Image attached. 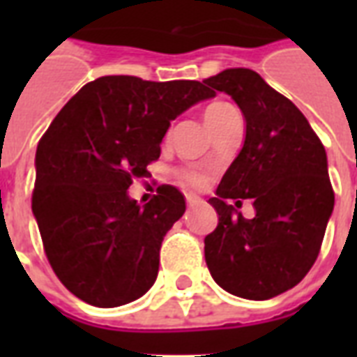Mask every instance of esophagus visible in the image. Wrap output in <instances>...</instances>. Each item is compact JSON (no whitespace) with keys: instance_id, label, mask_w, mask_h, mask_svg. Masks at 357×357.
<instances>
[{"instance_id":"34e87169","label":"esophagus","mask_w":357,"mask_h":357,"mask_svg":"<svg viewBox=\"0 0 357 357\" xmlns=\"http://www.w3.org/2000/svg\"><path fill=\"white\" fill-rule=\"evenodd\" d=\"M197 202H199V199H195V197H187V206H189V208H193Z\"/></svg>"}]
</instances>
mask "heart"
Here are the masks:
<instances>
[{"label": "heart", "mask_w": 357, "mask_h": 357, "mask_svg": "<svg viewBox=\"0 0 357 357\" xmlns=\"http://www.w3.org/2000/svg\"><path fill=\"white\" fill-rule=\"evenodd\" d=\"M235 112H237V109L231 107L229 102H214V105H210L208 109H206V112H204V120H206V124H214L218 120L229 116V114H235ZM181 179L193 187H199L204 183V176L195 170L181 172Z\"/></svg>", "instance_id": "heart-1"}]
</instances>
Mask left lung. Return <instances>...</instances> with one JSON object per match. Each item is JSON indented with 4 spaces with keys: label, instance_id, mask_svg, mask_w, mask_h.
I'll list each match as a JSON object with an SVG mask.
<instances>
[{
    "label": "left lung",
    "instance_id": "obj_1",
    "mask_svg": "<svg viewBox=\"0 0 357 357\" xmlns=\"http://www.w3.org/2000/svg\"><path fill=\"white\" fill-rule=\"evenodd\" d=\"M204 84L231 95L245 118V143L210 204L218 227L204 258L224 291L268 300L298 284L321 248L335 193L327 153L306 116L250 68H227ZM229 198H252L257 216L243 218Z\"/></svg>",
    "mask_w": 357,
    "mask_h": 357
}]
</instances>
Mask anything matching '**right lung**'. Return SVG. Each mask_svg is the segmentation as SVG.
<instances>
[{"label": "right lung", "mask_w": 357, "mask_h": 357, "mask_svg": "<svg viewBox=\"0 0 357 357\" xmlns=\"http://www.w3.org/2000/svg\"><path fill=\"white\" fill-rule=\"evenodd\" d=\"M214 95L195 80L101 76L51 122L36 151L32 212L51 268L74 296L116 307L155 284L185 197L160 185L141 206L128 189L160 156L172 120Z\"/></svg>", "instance_id": "add662e5"}]
</instances>
